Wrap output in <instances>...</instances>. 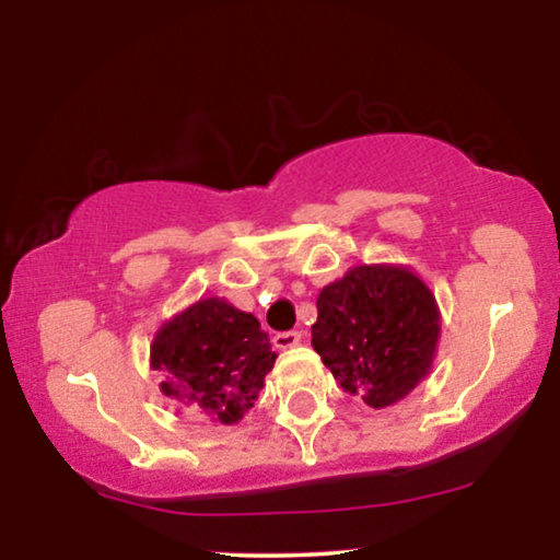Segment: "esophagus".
Returning <instances> with one entry per match:
<instances>
[{
	"label": "esophagus",
	"instance_id": "esophagus-1",
	"mask_svg": "<svg viewBox=\"0 0 560 560\" xmlns=\"http://www.w3.org/2000/svg\"><path fill=\"white\" fill-rule=\"evenodd\" d=\"M299 342H302V332H296V329H289V332H277V335H273V348H277V350L296 348Z\"/></svg>",
	"mask_w": 560,
	"mask_h": 560
}]
</instances>
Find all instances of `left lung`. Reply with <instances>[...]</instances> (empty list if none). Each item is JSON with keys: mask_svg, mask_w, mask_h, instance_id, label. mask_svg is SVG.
Instances as JSON below:
<instances>
[{"mask_svg": "<svg viewBox=\"0 0 560 560\" xmlns=\"http://www.w3.org/2000/svg\"><path fill=\"white\" fill-rule=\"evenodd\" d=\"M439 329L427 283L404 266L373 264L319 291L312 345L345 390L385 408L429 375Z\"/></svg>", "mask_w": 560, "mask_h": 560, "instance_id": "left-lung-1", "label": "left lung"}]
</instances>
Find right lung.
Returning a JSON list of instances; mask_svg holds the SVG:
<instances>
[{"mask_svg":"<svg viewBox=\"0 0 560 560\" xmlns=\"http://www.w3.org/2000/svg\"><path fill=\"white\" fill-rule=\"evenodd\" d=\"M149 358L164 396L231 427L254 406L277 352L254 314L210 296L164 322Z\"/></svg>","mask_w":560,"mask_h":560,"instance_id":"add662e5","label":"right lung"}]
</instances>
